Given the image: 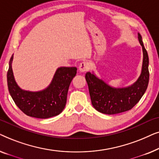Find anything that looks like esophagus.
<instances>
[{"instance_id": "obj_1", "label": "esophagus", "mask_w": 159, "mask_h": 159, "mask_svg": "<svg viewBox=\"0 0 159 159\" xmlns=\"http://www.w3.org/2000/svg\"><path fill=\"white\" fill-rule=\"evenodd\" d=\"M90 68V66H89V64L86 61H83L80 63L79 66V70L80 72H85Z\"/></svg>"}]
</instances>
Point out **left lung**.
Masks as SVG:
<instances>
[{
	"label": "left lung",
	"mask_w": 159,
	"mask_h": 159,
	"mask_svg": "<svg viewBox=\"0 0 159 159\" xmlns=\"http://www.w3.org/2000/svg\"><path fill=\"white\" fill-rule=\"evenodd\" d=\"M138 40L143 53L142 71L140 77L132 85L126 88H113L93 72L86 73L85 79L91 102L98 111L105 114L127 111L138 103L146 91L149 82L148 55L143 45L142 37L139 33Z\"/></svg>",
	"instance_id": "obj_1"
}]
</instances>
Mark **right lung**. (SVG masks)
Instances as JSON below:
<instances>
[{
  "label": "right lung",
  "instance_id": "add662e5",
  "mask_svg": "<svg viewBox=\"0 0 159 159\" xmlns=\"http://www.w3.org/2000/svg\"><path fill=\"white\" fill-rule=\"evenodd\" d=\"M11 56L7 72L9 93L21 111L29 116L48 119L57 116L66 106L67 93L71 80L77 75L76 67H59L48 87L37 92L22 90L15 81Z\"/></svg>",
  "mask_w": 159,
  "mask_h": 159
}]
</instances>
